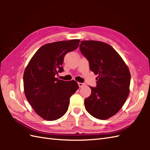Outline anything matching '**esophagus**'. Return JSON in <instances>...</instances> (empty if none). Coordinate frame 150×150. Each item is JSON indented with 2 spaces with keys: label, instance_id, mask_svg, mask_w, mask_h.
Here are the masks:
<instances>
[{
  "label": "esophagus",
  "instance_id": "34e87169",
  "mask_svg": "<svg viewBox=\"0 0 150 150\" xmlns=\"http://www.w3.org/2000/svg\"><path fill=\"white\" fill-rule=\"evenodd\" d=\"M78 84H79V86L80 87V88L83 87L84 86H85V84L84 83H82V82H79Z\"/></svg>",
  "mask_w": 150,
  "mask_h": 150
}]
</instances>
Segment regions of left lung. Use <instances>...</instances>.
<instances>
[{"label": "left lung", "instance_id": "left-lung-1", "mask_svg": "<svg viewBox=\"0 0 150 150\" xmlns=\"http://www.w3.org/2000/svg\"><path fill=\"white\" fill-rule=\"evenodd\" d=\"M81 52L89 61L95 75L96 87H91L90 96L85 98L86 110L100 120L108 119L119 111L128 97L131 75L128 66L109 44L95 40H82Z\"/></svg>", "mask_w": 150, "mask_h": 150}]
</instances>
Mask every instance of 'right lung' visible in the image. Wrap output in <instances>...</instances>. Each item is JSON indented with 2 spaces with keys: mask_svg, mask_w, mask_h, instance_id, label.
Instances as JSON below:
<instances>
[{
  "mask_svg": "<svg viewBox=\"0 0 150 150\" xmlns=\"http://www.w3.org/2000/svg\"><path fill=\"white\" fill-rule=\"evenodd\" d=\"M79 42V39H74L46 44L37 51L25 69V96L44 119L62 117L68 111L70 97L79 89L76 81L59 80L55 75L64 71V56L77 49Z\"/></svg>",
  "mask_w": 150,
  "mask_h": 150,
  "instance_id": "add662e5",
  "label": "right lung"
}]
</instances>
